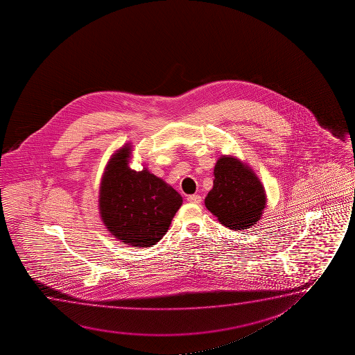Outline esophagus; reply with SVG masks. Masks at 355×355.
<instances>
[{
    "mask_svg": "<svg viewBox=\"0 0 355 355\" xmlns=\"http://www.w3.org/2000/svg\"><path fill=\"white\" fill-rule=\"evenodd\" d=\"M188 201L189 202H191V204H201V201H202V199H201V196L200 195H189L188 196Z\"/></svg>",
    "mask_w": 355,
    "mask_h": 355,
    "instance_id": "esophagus-1",
    "label": "esophagus"
}]
</instances>
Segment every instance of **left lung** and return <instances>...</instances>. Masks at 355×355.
Returning a JSON list of instances; mask_svg holds the SVG:
<instances>
[{"label": "left lung", "instance_id": "1", "mask_svg": "<svg viewBox=\"0 0 355 355\" xmlns=\"http://www.w3.org/2000/svg\"><path fill=\"white\" fill-rule=\"evenodd\" d=\"M214 173V188L205 199L209 212L232 230L257 224L266 209L267 195L252 168L235 156L222 155Z\"/></svg>", "mask_w": 355, "mask_h": 355}]
</instances>
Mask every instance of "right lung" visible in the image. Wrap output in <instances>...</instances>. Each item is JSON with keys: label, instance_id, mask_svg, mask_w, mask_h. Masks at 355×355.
<instances>
[{"label": "right lung", "instance_id": "add662e5", "mask_svg": "<svg viewBox=\"0 0 355 355\" xmlns=\"http://www.w3.org/2000/svg\"><path fill=\"white\" fill-rule=\"evenodd\" d=\"M132 146L112 154L99 188V214L114 238L135 248H150L170 228L183 202L171 185L146 168L132 170Z\"/></svg>", "mask_w": 355, "mask_h": 355}]
</instances>
